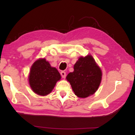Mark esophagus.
Listing matches in <instances>:
<instances>
[{
    "instance_id": "34e87169",
    "label": "esophagus",
    "mask_w": 135,
    "mask_h": 135,
    "mask_svg": "<svg viewBox=\"0 0 135 135\" xmlns=\"http://www.w3.org/2000/svg\"><path fill=\"white\" fill-rule=\"evenodd\" d=\"M61 76H62V78L65 79V77H66V73L65 71H61Z\"/></svg>"
}]
</instances>
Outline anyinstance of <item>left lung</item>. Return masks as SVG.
Here are the masks:
<instances>
[{
	"instance_id": "obj_1",
	"label": "left lung",
	"mask_w": 135,
	"mask_h": 135,
	"mask_svg": "<svg viewBox=\"0 0 135 135\" xmlns=\"http://www.w3.org/2000/svg\"><path fill=\"white\" fill-rule=\"evenodd\" d=\"M73 92L79 98H85L98 90L102 79V71L93 57H80L74 65V71L66 77Z\"/></svg>"
}]
</instances>
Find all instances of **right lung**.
Returning <instances> with one entry per match:
<instances>
[{
  "label": "right lung",
  "instance_id": "right-lung-1",
  "mask_svg": "<svg viewBox=\"0 0 135 135\" xmlns=\"http://www.w3.org/2000/svg\"><path fill=\"white\" fill-rule=\"evenodd\" d=\"M61 78L56 68L52 67L48 61L43 58L35 61L31 66L28 80L34 92L38 95L46 96L52 92Z\"/></svg>",
  "mask_w": 135,
  "mask_h": 135
}]
</instances>
